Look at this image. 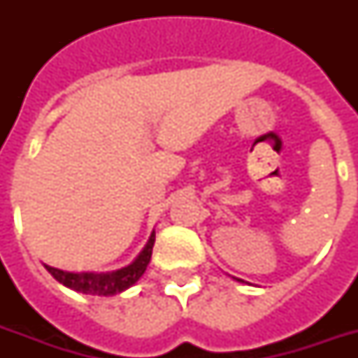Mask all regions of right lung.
Segmentation results:
<instances>
[{"instance_id": "right-lung-1", "label": "right lung", "mask_w": 358, "mask_h": 358, "mask_svg": "<svg viewBox=\"0 0 358 358\" xmlns=\"http://www.w3.org/2000/svg\"><path fill=\"white\" fill-rule=\"evenodd\" d=\"M156 241V232H152L148 243L145 245V249L141 250L139 256L135 258L129 266L117 269V271H108V273H70L57 269V267L44 266L48 271L52 273V277L61 282L63 286L81 294L89 295H117L124 289H128L129 286H134L143 273L146 271V266L150 262L152 256V247Z\"/></svg>"}]
</instances>
